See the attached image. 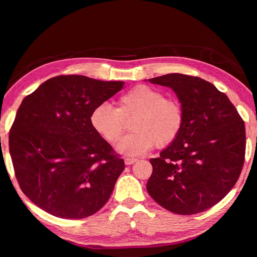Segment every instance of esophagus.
<instances>
[{"instance_id":"esophagus-1","label":"esophagus","mask_w":257,"mask_h":257,"mask_svg":"<svg viewBox=\"0 0 257 257\" xmlns=\"http://www.w3.org/2000/svg\"><path fill=\"white\" fill-rule=\"evenodd\" d=\"M137 161V159H134V158H125L124 159V163L127 166H130V165H134V163Z\"/></svg>"}]
</instances>
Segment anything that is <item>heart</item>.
Segmentation results:
<instances>
[{"label":"heart","instance_id":"b5f03b06","mask_svg":"<svg viewBox=\"0 0 257 257\" xmlns=\"http://www.w3.org/2000/svg\"><path fill=\"white\" fill-rule=\"evenodd\" d=\"M135 117L133 134L119 141V154L136 157L157 147H165L181 132L184 114L181 105L168 99L159 89L137 85L119 97L118 108L101 103L92 109L89 121L92 129L107 140L116 143L124 129V120Z\"/></svg>","mask_w":257,"mask_h":257}]
</instances>
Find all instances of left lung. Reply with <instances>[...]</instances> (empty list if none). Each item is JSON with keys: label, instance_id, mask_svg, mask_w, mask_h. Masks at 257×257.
Here are the masks:
<instances>
[{"label": "left lung", "instance_id": "8db88e82", "mask_svg": "<svg viewBox=\"0 0 257 257\" xmlns=\"http://www.w3.org/2000/svg\"><path fill=\"white\" fill-rule=\"evenodd\" d=\"M148 80L176 92L184 120L171 145L150 159L147 191L177 214L203 212L224 198L241 174L244 121L224 92L200 77L174 73Z\"/></svg>", "mask_w": 257, "mask_h": 257}]
</instances>
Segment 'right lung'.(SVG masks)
Listing matches in <instances>:
<instances>
[{
	"instance_id": "1",
	"label": "right lung",
	"mask_w": 257,
	"mask_h": 257,
	"mask_svg": "<svg viewBox=\"0 0 257 257\" xmlns=\"http://www.w3.org/2000/svg\"><path fill=\"white\" fill-rule=\"evenodd\" d=\"M123 84L56 76L22 101L10 130V154L21 190L42 210L78 220L110 198L124 162L89 117Z\"/></svg>"
}]
</instances>
